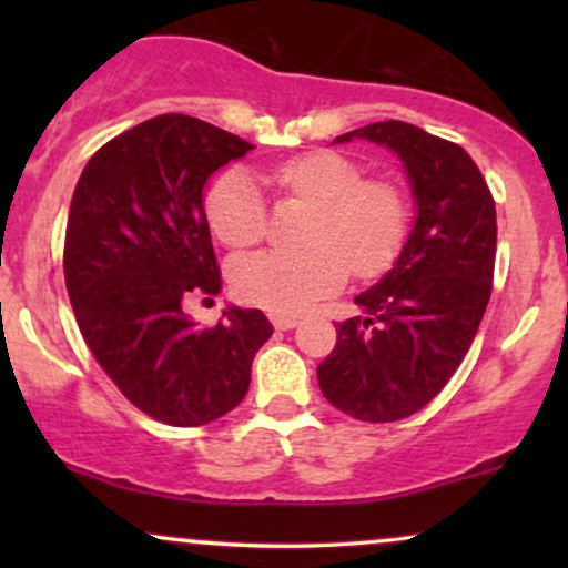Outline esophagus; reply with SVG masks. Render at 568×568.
Returning <instances> with one entry per match:
<instances>
[{
    "label": "esophagus",
    "mask_w": 568,
    "mask_h": 568,
    "mask_svg": "<svg viewBox=\"0 0 568 568\" xmlns=\"http://www.w3.org/2000/svg\"><path fill=\"white\" fill-rule=\"evenodd\" d=\"M270 321H272V325H275L277 331H291V328H296V325H298V317L283 315V312H272Z\"/></svg>",
    "instance_id": "esophagus-1"
}]
</instances>
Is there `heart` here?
<instances>
[{
    "mask_svg": "<svg viewBox=\"0 0 568 568\" xmlns=\"http://www.w3.org/2000/svg\"><path fill=\"white\" fill-rule=\"evenodd\" d=\"M280 194L315 205L306 243L296 253L258 251L232 266V288L270 312H302L347 283L349 266L368 277L387 270L408 230V205L393 181L363 179L355 160L312 152L266 175ZM205 216L224 245L247 247L264 237L266 207L243 168L226 171L205 197Z\"/></svg>",
    "mask_w": 568,
    "mask_h": 568,
    "instance_id": "heart-1",
    "label": "heart"
}]
</instances>
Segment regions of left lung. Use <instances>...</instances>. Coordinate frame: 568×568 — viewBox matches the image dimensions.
<instances>
[{"label":"left lung","instance_id":"obj_1","mask_svg":"<svg viewBox=\"0 0 568 568\" xmlns=\"http://www.w3.org/2000/svg\"><path fill=\"white\" fill-rule=\"evenodd\" d=\"M387 146L403 162L416 219L393 270L357 293L363 317L336 325L317 366L323 395L361 422L425 408L465 361L491 296L497 211L484 175L456 143L400 120L336 135Z\"/></svg>","mask_w":568,"mask_h":568}]
</instances>
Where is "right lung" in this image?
<instances>
[{
    "label": "right lung",
    "instance_id": "1",
    "mask_svg": "<svg viewBox=\"0 0 568 568\" xmlns=\"http://www.w3.org/2000/svg\"><path fill=\"white\" fill-rule=\"evenodd\" d=\"M251 143L186 114H160L103 143L77 181L63 275L77 325L120 393L152 419L200 427L243 400L272 325L226 306L213 328L184 312L221 272L202 189Z\"/></svg>",
    "mask_w": 568,
    "mask_h": 568
}]
</instances>
